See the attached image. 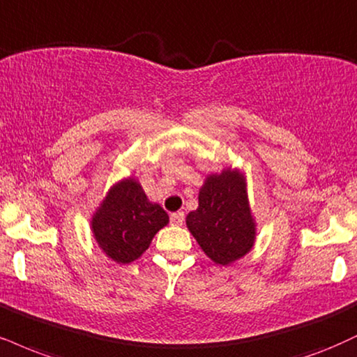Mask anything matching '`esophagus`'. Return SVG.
Returning <instances> with one entry per match:
<instances>
[{"instance_id": "1", "label": "esophagus", "mask_w": 357, "mask_h": 357, "mask_svg": "<svg viewBox=\"0 0 357 357\" xmlns=\"http://www.w3.org/2000/svg\"><path fill=\"white\" fill-rule=\"evenodd\" d=\"M171 222H173V225H176V226H181L184 222V213L178 211V213L171 214Z\"/></svg>"}]
</instances>
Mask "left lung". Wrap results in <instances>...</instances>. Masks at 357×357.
Returning <instances> with one entry per match:
<instances>
[{"mask_svg":"<svg viewBox=\"0 0 357 357\" xmlns=\"http://www.w3.org/2000/svg\"><path fill=\"white\" fill-rule=\"evenodd\" d=\"M197 201V209L186 216V226L213 263L229 266L255 248L256 220L241 169L229 166L206 176Z\"/></svg>","mask_w":357,"mask_h":357,"instance_id":"left-lung-1","label":"left lung"}]
</instances>
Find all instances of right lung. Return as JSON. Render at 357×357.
<instances>
[{
  "instance_id": "1",
  "label": "right lung",
  "mask_w": 357,
  "mask_h": 357,
  "mask_svg": "<svg viewBox=\"0 0 357 357\" xmlns=\"http://www.w3.org/2000/svg\"><path fill=\"white\" fill-rule=\"evenodd\" d=\"M167 222L165 209L149 201L137 178L128 176L114 183L94 209L91 233L106 257L130 264L143 256L154 234Z\"/></svg>"
}]
</instances>
